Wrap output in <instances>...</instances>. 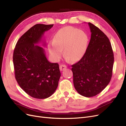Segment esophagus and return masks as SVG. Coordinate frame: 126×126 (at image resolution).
I'll list each match as a JSON object with an SVG mask.
<instances>
[{"mask_svg": "<svg viewBox=\"0 0 126 126\" xmlns=\"http://www.w3.org/2000/svg\"><path fill=\"white\" fill-rule=\"evenodd\" d=\"M67 68V66L66 65H64V64H61L59 66V69L60 71H63L64 69H65Z\"/></svg>", "mask_w": 126, "mask_h": 126, "instance_id": "1", "label": "esophagus"}]
</instances>
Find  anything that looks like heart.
<instances>
[{"label": "heart", "instance_id": "1", "mask_svg": "<svg viewBox=\"0 0 126 126\" xmlns=\"http://www.w3.org/2000/svg\"><path fill=\"white\" fill-rule=\"evenodd\" d=\"M88 42L87 34L81 30L64 27L55 34L53 40L48 45L52 58L57 62L64 55L72 62L80 60L84 56Z\"/></svg>", "mask_w": 126, "mask_h": 126}]
</instances>
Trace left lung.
Here are the masks:
<instances>
[{"label": "left lung", "instance_id": "obj_1", "mask_svg": "<svg viewBox=\"0 0 126 126\" xmlns=\"http://www.w3.org/2000/svg\"><path fill=\"white\" fill-rule=\"evenodd\" d=\"M91 38L84 56L72 65L76 90L82 96L91 97L99 94L111 80L114 57L111 44L105 34L88 22Z\"/></svg>", "mask_w": 126, "mask_h": 126}]
</instances>
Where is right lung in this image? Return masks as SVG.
I'll use <instances>...</instances> for the list:
<instances>
[{
	"label": "right lung",
	"mask_w": 126,
	"mask_h": 126,
	"mask_svg": "<svg viewBox=\"0 0 126 126\" xmlns=\"http://www.w3.org/2000/svg\"><path fill=\"white\" fill-rule=\"evenodd\" d=\"M54 25L36 24L18 40L13 55L15 78L18 85L31 97L48 98L55 93L61 74L59 64L47 60L44 49L37 45L43 42L45 32Z\"/></svg>",
	"instance_id": "obj_1"
}]
</instances>
